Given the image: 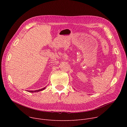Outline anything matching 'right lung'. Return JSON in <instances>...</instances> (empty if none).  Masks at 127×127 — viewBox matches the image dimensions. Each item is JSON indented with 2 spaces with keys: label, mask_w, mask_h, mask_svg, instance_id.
<instances>
[{
  "label": "right lung",
  "mask_w": 127,
  "mask_h": 127,
  "mask_svg": "<svg viewBox=\"0 0 127 127\" xmlns=\"http://www.w3.org/2000/svg\"><path fill=\"white\" fill-rule=\"evenodd\" d=\"M45 88H46V87H44V88H42V89H39V90H34V91H30V90H29V92L30 93H35V92H40V91H42V90H43L45 89Z\"/></svg>",
  "instance_id": "obj_1"
}]
</instances>
